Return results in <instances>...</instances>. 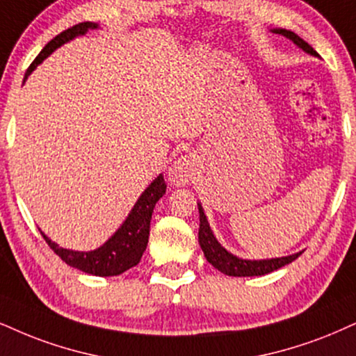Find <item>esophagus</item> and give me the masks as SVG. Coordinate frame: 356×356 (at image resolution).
I'll return each mask as SVG.
<instances>
[{"label":"esophagus","mask_w":356,"mask_h":356,"mask_svg":"<svg viewBox=\"0 0 356 356\" xmlns=\"http://www.w3.org/2000/svg\"><path fill=\"white\" fill-rule=\"evenodd\" d=\"M168 177H170V181L173 183V185H178V186L186 185L188 179H190V177H191L190 158H186V156L178 158V160L170 166Z\"/></svg>","instance_id":"obj_1"}]
</instances>
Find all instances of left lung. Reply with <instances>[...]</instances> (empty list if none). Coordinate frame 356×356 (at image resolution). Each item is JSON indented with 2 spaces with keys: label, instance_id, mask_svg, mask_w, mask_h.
Masks as SVG:
<instances>
[{
  "label": "left lung",
  "instance_id": "left-lung-1",
  "mask_svg": "<svg viewBox=\"0 0 356 356\" xmlns=\"http://www.w3.org/2000/svg\"><path fill=\"white\" fill-rule=\"evenodd\" d=\"M274 33L282 34V36L289 38L291 41H293V44H297V46L302 47L305 52H309V54L317 56V51H315L309 42H305L304 39L297 36L293 31L274 29ZM198 209H200V234H198L200 245L201 249H203L204 257L208 259L209 264L216 267L218 270H221L222 274L232 275V277H252V275H264V274H269V272L280 269V267L291 264L292 261H296V259L302 254L299 252L287 257L266 259V261H245V259L232 256V254L227 252L225 248H221V244H219L216 238L213 236L211 229H209L208 221H206V216L203 213V208H201V204L198 206Z\"/></svg>",
  "mask_w": 356,
  "mask_h": 356
}]
</instances>
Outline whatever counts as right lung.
<instances>
[{"mask_svg":"<svg viewBox=\"0 0 356 356\" xmlns=\"http://www.w3.org/2000/svg\"><path fill=\"white\" fill-rule=\"evenodd\" d=\"M94 28H97V24L86 21V23H79L76 26H72V28L63 31L60 34H57L54 39H51V41L44 46V49L39 52L36 59L33 60V64H31L28 71H26L24 79H28L29 74L38 67V64H41L52 51L57 49L59 46H63L64 42L71 41L72 38L81 36V34H84L89 29ZM165 191L166 183L163 177L160 175V177L143 191V195L138 198L137 204L134 206V209H131V213L129 214V218H127V221L122 225L120 229H118L102 248L95 249V251H69V249H63L52 243V241L47 239L42 232L41 234L42 238L46 239L47 245H49L52 251L63 259L67 266L76 267V269L86 272V274L100 275V277L118 275L122 274V272L129 270L130 267L137 266L140 259H142L148 244L153 208H155L156 201L165 195Z\"/></svg>","mask_w":356,"mask_h":356,"instance_id":"right-lung-1","label":"right lung"}]
</instances>
